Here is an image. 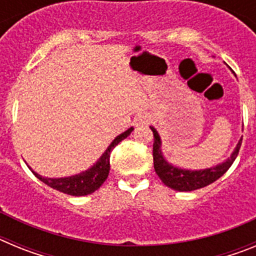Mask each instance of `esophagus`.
<instances>
[{
	"instance_id": "1",
	"label": "esophagus",
	"mask_w": 256,
	"mask_h": 256,
	"mask_svg": "<svg viewBox=\"0 0 256 256\" xmlns=\"http://www.w3.org/2000/svg\"><path fill=\"white\" fill-rule=\"evenodd\" d=\"M150 123V118L148 115H140L134 119V126H144Z\"/></svg>"
}]
</instances>
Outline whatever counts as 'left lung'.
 <instances>
[{
  "label": "left lung",
  "mask_w": 256,
  "mask_h": 256,
  "mask_svg": "<svg viewBox=\"0 0 256 256\" xmlns=\"http://www.w3.org/2000/svg\"><path fill=\"white\" fill-rule=\"evenodd\" d=\"M150 128L154 133L152 155L154 168H155L156 174L159 176V178L165 186L180 192L195 191V190L202 188L205 186H209L210 183L216 182L218 178H220L230 168V165L234 164V159L238 155L241 144H242V137H241L238 144L234 148V152L230 154V156L226 162H220L216 166H212V168L191 170V169L174 166L173 164H170L168 160L165 159L162 151V138H160L159 133L154 126H150Z\"/></svg>",
  "instance_id": "8db88e82"
}]
</instances>
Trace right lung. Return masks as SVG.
<instances>
[{
    "label": "right lung",
    "instance_id": "add662e5",
    "mask_svg": "<svg viewBox=\"0 0 256 256\" xmlns=\"http://www.w3.org/2000/svg\"><path fill=\"white\" fill-rule=\"evenodd\" d=\"M133 126L128 128L126 132L120 133L114 138V141L108 144V148H106L105 152L100 156V159L97 160L91 168H88L87 170L78 173L76 176H70V177H62V178H48L42 177L38 173H36L33 169L28 165V168L33 172L36 177L44 183H46L47 186L51 188L56 190V191L64 192L66 195L72 196H86L90 194H94L96 190L101 187L104 182L106 180L110 172V154H112V148L116 146L119 142L126 138L128 136L132 133Z\"/></svg>",
    "mask_w": 256,
    "mask_h": 256
}]
</instances>
